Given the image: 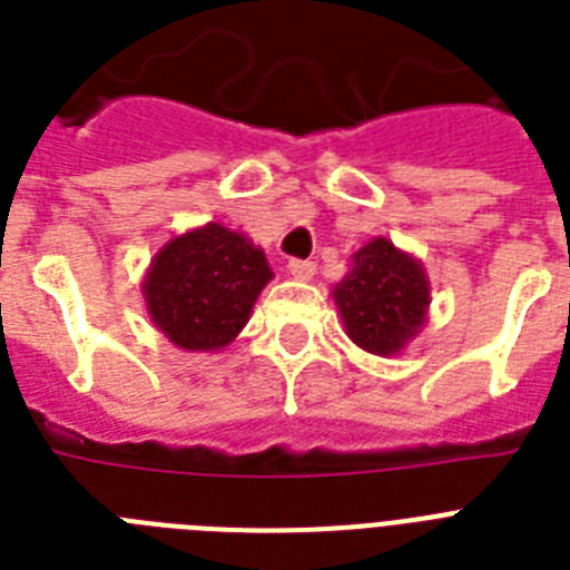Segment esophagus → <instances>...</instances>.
<instances>
[{"mask_svg":"<svg viewBox=\"0 0 570 570\" xmlns=\"http://www.w3.org/2000/svg\"><path fill=\"white\" fill-rule=\"evenodd\" d=\"M289 275L295 277V281H311L313 272H316V266H313L311 259H289Z\"/></svg>","mask_w":570,"mask_h":570,"instance_id":"obj_1","label":"esophagus"}]
</instances>
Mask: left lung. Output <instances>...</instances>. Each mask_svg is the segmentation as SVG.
<instances>
[{
    "label": "left lung",
    "mask_w": 570,
    "mask_h": 570,
    "mask_svg": "<svg viewBox=\"0 0 570 570\" xmlns=\"http://www.w3.org/2000/svg\"><path fill=\"white\" fill-rule=\"evenodd\" d=\"M334 302L352 343L387 357L423 328L432 289L423 263L379 236L352 254L348 275L334 286Z\"/></svg>",
    "instance_id": "1"
}]
</instances>
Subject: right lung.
Here are the masks:
<instances>
[{
  "mask_svg": "<svg viewBox=\"0 0 570 570\" xmlns=\"http://www.w3.org/2000/svg\"><path fill=\"white\" fill-rule=\"evenodd\" d=\"M268 281L263 248L209 222L174 236L154 257L141 289L150 320L174 346L218 352L245 328Z\"/></svg>",
  "mask_w": 570,
  "mask_h": 570,
  "instance_id": "obj_1",
  "label": "right lung"
}]
</instances>
